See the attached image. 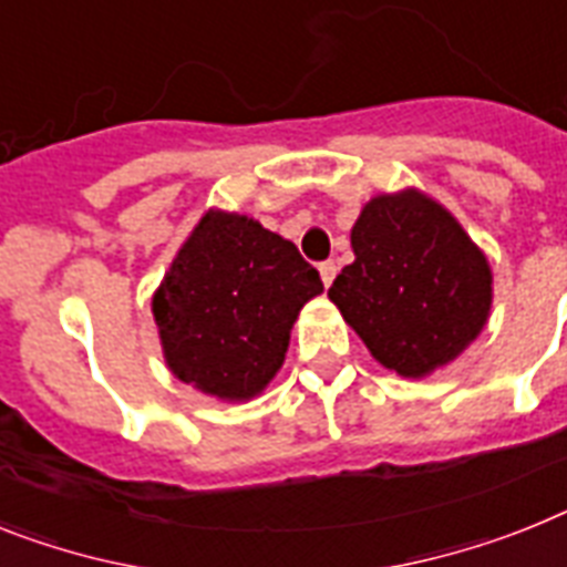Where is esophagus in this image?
<instances>
[{
    "label": "esophagus",
    "mask_w": 567,
    "mask_h": 567,
    "mask_svg": "<svg viewBox=\"0 0 567 567\" xmlns=\"http://www.w3.org/2000/svg\"><path fill=\"white\" fill-rule=\"evenodd\" d=\"M320 276H322V285H326V288L331 282H334V276H337V265H334V261H322V265H320Z\"/></svg>",
    "instance_id": "obj_1"
}]
</instances>
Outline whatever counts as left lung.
<instances>
[{
  "mask_svg": "<svg viewBox=\"0 0 567 567\" xmlns=\"http://www.w3.org/2000/svg\"><path fill=\"white\" fill-rule=\"evenodd\" d=\"M354 261L328 299L383 369L426 378L487 326L493 270L458 218L426 193H380L351 227Z\"/></svg>",
  "mask_w": 567,
  "mask_h": 567,
  "instance_id": "8db88e82",
  "label": "left lung"
}]
</instances>
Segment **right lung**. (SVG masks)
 I'll return each mask as SVG.
<instances>
[{
	"instance_id": "obj_1",
	"label": "right lung",
	"mask_w": 567,
	"mask_h": 567,
	"mask_svg": "<svg viewBox=\"0 0 567 567\" xmlns=\"http://www.w3.org/2000/svg\"><path fill=\"white\" fill-rule=\"evenodd\" d=\"M320 274L250 216L207 210L152 293L166 369L227 403L268 389Z\"/></svg>"
}]
</instances>
